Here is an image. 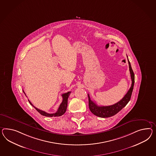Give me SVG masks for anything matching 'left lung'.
I'll return each instance as SVG.
<instances>
[{
	"instance_id": "obj_1",
	"label": "left lung",
	"mask_w": 156,
	"mask_h": 156,
	"mask_svg": "<svg viewBox=\"0 0 156 156\" xmlns=\"http://www.w3.org/2000/svg\"><path fill=\"white\" fill-rule=\"evenodd\" d=\"M128 64H129V72L131 74V78L132 80V84L131 87L128 90V92L124 96V97L119 101L118 102L110 106H98L97 104L90 100L89 95H88L89 98V108L92 113L95 115L99 116L101 118H108L112 116L115 115L119 112L125 107L126 105L128 104V102L131 99V97L132 95V90L133 89L134 83H135V75L133 71L132 70L131 63L128 59Z\"/></svg>"
}]
</instances>
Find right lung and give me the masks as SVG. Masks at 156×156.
<instances>
[{"mask_svg": "<svg viewBox=\"0 0 156 156\" xmlns=\"http://www.w3.org/2000/svg\"><path fill=\"white\" fill-rule=\"evenodd\" d=\"M23 92L24 93V94H25V92L23 90ZM71 93V92H68L66 93H64L63 94L62 96L63 97V101H62V102L61 103V104L59 106V107L58 108V109L57 110V112L55 113H53V114H49V113H47L46 112H44V111H42V110H41L40 109L37 108H35L33 104L30 102V101L28 100L30 104L32 105L34 108H36V110L38 112H40L41 114L42 115L45 116H48V117H52V116H62V115H63L64 113L66 112V110H67V104H68V97L70 95V93ZM26 95V94H25Z\"/></svg>", "mask_w": 156, "mask_h": 156, "instance_id": "right-lung-1", "label": "right lung"}]
</instances>
